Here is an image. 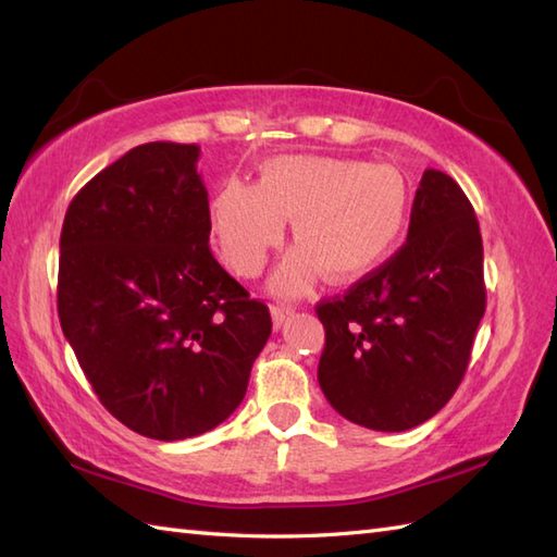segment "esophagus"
Instances as JSON below:
<instances>
[{
	"mask_svg": "<svg viewBox=\"0 0 557 557\" xmlns=\"http://www.w3.org/2000/svg\"><path fill=\"white\" fill-rule=\"evenodd\" d=\"M270 313H272V323H275L277 327L287 321V318L294 313V309L292 306H280V304H275V306H270Z\"/></svg>",
	"mask_w": 557,
	"mask_h": 557,
	"instance_id": "obj_1",
	"label": "esophagus"
}]
</instances>
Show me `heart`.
I'll return each instance as SVG.
<instances>
[{
    "instance_id": "obj_1",
    "label": "heart",
    "mask_w": 557,
    "mask_h": 557,
    "mask_svg": "<svg viewBox=\"0 0 557 557\" xmlns=\"http://www.w3.org/2000/svg\"><path fill=\"white\" fill-rule=\"evenodd\" d=\"M409 210V184L393 164L294 152L260 164L256 184L224 180L210 196L208 224L224 263L256 277L292 220L299 246L272 289L299 294L321 272L330 282L369 275L401 242Z\"/></svg>"
}]
</instances>
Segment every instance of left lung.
I'll use <instances>...</instances> for the list:
<instances>
[{"label": "left lung", "mask_w": 557, "mask_h": 557, "mask_svg": "<svg viewBox=\"0 0 557 557\" xmlns=\"http://www.w3.org/2000/svg\"><path fill=\"white\" fill-rule=\"evenodd\" d=\"M486 311L479 220L459 184L425 170L405 246L345 297L318 304V383L337 413L371 431L429 421L465 377Z\"/></svg>", "instance_id": "8db88e82"}]
</instances>
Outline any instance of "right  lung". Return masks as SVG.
I'll use <instances>...</instances> for the list:
<instances>
[{
    "mask_svg": "<svg viewBox=\"0 0 557 557\" xmlns=\"http://www.w3.org/2000/svg\"><path fill=\"white\" fill-rule=\"evenodd\" d=\"M200 148H132L81 188L59 239L57 311L114 419L184 441L242 405L270 337L263 301L210 253Z\"/></svg>",
    "mask_w": 557,
    "mask_h": 557,
    "instance_id": "right-lung-1",
    "label": "right lung"
}]
</instances>
